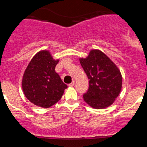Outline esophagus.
Returning <instances> with one entry per match:
<instances>
[{
  "label": "esophagus",
  "instance_id": "1",
  "mask_svg": "<svg viewBox=\"0 0 147 147\" xmlns=\"http://www.w3.org/2000/svg\"><path fill=\"white\" fill-rule=\"evenodd\" d=\"M74 84H75V81H72V82L70 83L69 85H68V86H69V87H74Z\"/></svg>",
  "mask_w": 147,
  "mask_h": 147
}]
</instances>
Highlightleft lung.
<instances>
[{"mask_svg":"<svg viewBox=\"0 0 147 147\" xmlns=\"http://www.w3.org/2000/svg\"><path fill=\"white\" fill-rule=\"evenodd\" d=\"M80 64L89 80V88L83 98L95 109L112 105L121 90L122 76L118 67L99 50H91L86 58H80Z\"/></svg>","mask_w":147,"mask_h":147,"instance_id":"left-lung-1","label":"left lung"}]
</instances>
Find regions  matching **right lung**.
I'll return each mask as SVG.
<instances>
[{"mask_svg":"<svg viewBox=\"0 0 147 147\" xmlns=\"http://www.w3.org/2000/svg\"><path fill=\"white\" fill-rule=\"evenodd\" d=\"M58 62L59 59H53L49 51L42 50L28 63L22 80V88L34 105L49 108L62 98L67 86L55 72Z\"/></svg>","mask_w":147,"mask_h":147,"instance_id":"obj_1","label":"right lung"}]
</instances>
